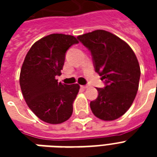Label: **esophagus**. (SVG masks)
Wrapping results in <instances>:
<instances>
[{"instance_id": "34e87169", "label": "esophagus", "mask_w": 157, "mask_h": 157, "mask_svg": "<svg viewBox=\"0 0 157 157\" xmlns=\"http://www.w3.org/2000/svg\"><path fill=\"white\" fill-rule=\"evenodd\" d=\"M81 87L82 89H87L89 87V86H81Z\"/></svg>"}]
</instances>
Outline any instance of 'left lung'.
<instances>
[{"instance_id": "1", "label": "left lung", "mask_w": 157, "mask_h": 157, "mask_svg": "<svg viewBox=\"0 0 157 157\" xmlns=\"http://www.w3.org/2000/svg\"><path fill=\"white\" fill-rule=\"evenodd\" d=\"M77 38L91 52L96 72L106 85L97 88L98 96L90 102L91 111L103 121H114L128 111L137 94L141 72L136 55L125 41L107 31Z\"/></svg>"}]
</instances>
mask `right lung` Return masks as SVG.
Segmentation results:
<instances>
[{"mask_svg": "<svg viewBox=\"0 0 157 157\" xmlns=\"http://www.w3.org/2000/svg\"><path fill=\"white\" fill-rule=\"evenodd\" d=\"M78 40L65 34H50L35 42L21 68L19 84L23 98L33 113L50 124H61L71 117L78 84L58 82L67 50Z\"/></svg>", "mask_w": 157, "mask_h": 157, "instance_id": "right-lung-1", "label": "right lung"}]
</instances>
